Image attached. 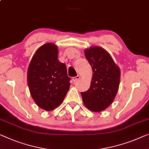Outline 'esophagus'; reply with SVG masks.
I'll use <instances>...</instances> for the list:
<instances>
[{
  "label": "esophagus",
  "mask_w": 149,
  "mask_h": 149,
  "mask_svg": "<svg viewBox=\"0 0 149 149\" xmlns=\"http://www.w3.org/2000/svg\"><path fill=\"white\" fill-rule=\"evenodd\" d=\"M80 77H80L79 75H77V77H73V78H72V81H74V82L77 81V80H79V79H80Z\"/></svg>",
  "instance_id": "esophagus-1"
}]
</instances>
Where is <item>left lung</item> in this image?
I'll return each instance as SVG.
<instances>
[{"mask_svg": "<svg viewBox=\"0 0 149 149\" xmlns=\"http://www.w3.org/2000/svg\"><path fill=\"white\" fill-rule=\"evenodd\" d=\"M86 59L93 70L89 89L81 92L84 104L91 111L104 110L115 98L120 84V70L109 54L100 47L85 51Z\"/></svg>", "mask_w": 149, "mask_h": 149, "instance_id": "1", "label": "left lung"}]
</instances>
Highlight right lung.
I'll list each match as a JSON object with an SVG mask.
<instances>
[{
    "label": "right lung",
    "mask_w": 149,
    "mask_h": 149,
    "mask_svg": "<svg viewBox=\"0 0 149 149\" xmlns=\"http://www.w3.org/2000/svg\"><path fill=\"white\" fill-rule=\"evenodd\" d=\"M58 48L48 43L41 46L30 62L27 83L32 98L46 111L56 108L70 88L66 66L58 59Z\"/></svg>",
    "instance_id": "add662e5"
}]
</instances>
